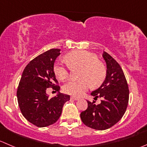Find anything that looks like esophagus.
Instances as JSON below:
<instances>
[{"instance_id":"obj_1","label":"esophagus","mask_w":147,"mask_h":147,"mask_svg":"<svg viewBox=\"0 0 147 147\" xmlns=\"http://www.w3.org/2000/svg\"><path fill=\"white\" fill-rule=\"evenodd\" d=\"M71 99L74 100H79L80 98H78V97H75V96H71Z\"/></svg>"}]
</instances>
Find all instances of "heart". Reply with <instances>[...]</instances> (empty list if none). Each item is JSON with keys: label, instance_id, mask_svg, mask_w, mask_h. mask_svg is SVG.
Listing matches in <instances>:
<instances>
[{"label": "heart", "instance_id": "heart-1", "mask_svg": "<svg viewBox=\"0 0 147 147\" xmlns=\"http://www.w3.org/2000/svg\"><path fill=\"white\" fill-rule=\"evenodd\" d=\"M68 65L72 68L80 67V80L70 81L63 87L65 92L74 96L83 95L92 85L97 88L103 82L106 76L105 67L98 60L96 55L87 51H75L65 57ZM69 66L59 60L54 66V72L59 79L65 80L69 76Z\"/></svg>", "mask_w": 147, "mask_h": 147}]
</instances>
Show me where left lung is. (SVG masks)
I'll return each instance as SVG.
<instances>
[{
	"instance_id": "1",
	"label": "left lung",
	"mask_w": 147,
	"mask_h": 147,
	"mask_svg": "<svg viewBox=\"0 0 147 147\" xmlns=\"http://www.w3.org/2000/svg\"><path fill=\"white\" fill-rule=\"evenodd\" d=\"M102 57L106 63V77L91 95L94 99L103 100L98 105L87 100L88 108L80 113L84 124L96 130H105L118 123L126 112L129 98L127 81L119 64L105 52Z\"/></svg>"
}]
</instances>
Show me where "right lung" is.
I'll list each match as a JSON object with an SVG mask.
<instances>
[{
	"label": "right lung",
	"instance_id": "obj_1",
	"mask_svg": "<svg viewBox=\"0 0 147 147\" xmlns=\"http://www.w3.org/2000/svg\"><path fill=\"white\" fill-rule=\"evenodd\" d=\"M59 49H52L31 61L24 69L17 89V99L23 116L38 127L55 123L60 117L63 105L69 95L60 93L54 72V63L60 55ZM52 86L58 91L50 98L46 92Z\"/></svg>",
	"mask_w": 147,
	"mask_h": 147
}]
</instances>
